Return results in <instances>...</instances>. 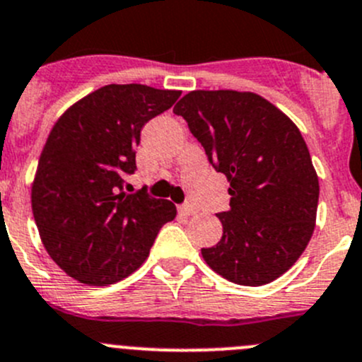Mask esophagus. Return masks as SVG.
Instances as JSON below:
<instances>
[{
  "instance_id": "obj_1",
  "label": "esophagus",
  "mask_w": 362,
  "mask_h": 362,
  "mask_svg": "<svg viewBox=\"0 0 362 362\" xmlns=\"http://www.w3.org/2000/svg\"><path fill=\"white\" fill-rule=\"evenodd\" d=\"M178 212H180L182 216H192V214H194L196 210H194V206L189 205V203H185V205L178 206Z\"/></svg>"
}]
</instances>
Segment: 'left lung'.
<instances>
[{"instance_id": "obj_1", "label": "left lung", "mask_w": 362, "mask_h": 362, "mask_svg": "<svg viewBox=\"0 0 362 362\" xmlns=\"http://www.w3.org/2000/svg\"><path fill=\"white\" fill-rule=\"evenodd\" d=\"M230 182L223 237L202 249L206 265L235 285L274 281L299 259L317 221V171L297 125L263 97L194 90L173 107Z\"/></svg>"}]
</instances>
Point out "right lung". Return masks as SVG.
Wrapping results in <instances>:
<instances>
[{"label": "right lung", "mask_w": 362, "mask_h": 362, "mask_svg": "<svg viewBox=\"0 0 362 362\" xmlns=\"http://www.w3.org/2000/svg\"><path fill=\"white\" fill-rule=\"evenodd\" d=\"M182 92L107 84L69 107L49 132L31 185L42 244L70 278L90 286L122 281L148 258L157 233L175 219L170 199L125 194L136 171L143 125Z\"/></svg>", "instance_id": "obj_1"}]
</instances>
